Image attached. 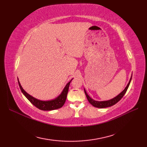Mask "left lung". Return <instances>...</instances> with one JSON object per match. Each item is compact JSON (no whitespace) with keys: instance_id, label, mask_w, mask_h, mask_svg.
<instances>
[{"instance_id":"8db88e82","label":"left lung","mask_w":147,"mask_h":147,"mask_svg":"<svg viewBox=\"0 0 147 147\" xmlns=\"http://www.w3.org/2000/svg\"><path fill=\"white\" fill-rule=\"evenodd\" d=\"M131 78H132V76H131V77L130 78L129 82V83L127 84V86L125 88V89H124V90L121 93H120L119 94H118L117 96L115 97V98L111 99V100H106V101H96V100H94L92 99L91 97L88 95V94L86 93L85 90H84V93H85L86 96L87 97V99L89 101V102H90V103L92 105L95 107L100 108V109L101 108L109 107H111V106L115 105V104H117L118 101H119L120 100H121V99L123 97V96L125 94L126 92L127 91V88H128L129 86V84L131 83Z\"/></svg>"}]
</instances>
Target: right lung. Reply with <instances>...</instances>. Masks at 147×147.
Returning a JSON list of instances; mask_svg holds the SVG:
<instances>
[{
  "mask_svg": "<svg viewBox=\"0 0 147 147\" xmlns=\"http://www.w3.org/2000/svg\"><path fill=\"white\" fill-rule=\"evenodd\" d=\"M18 84H19L21 91L23 93V94L26 96V98H27L34 106L36 107H37L40 110H46V111L56 110L62 107L64 105L67 98V93H68L70 83L71 82V81H70L67 84H66L64 90L63 91V92H62L61 94L57 97V98L51 100L43 101V100H40L35 99L32 96H31L29 94H28V93L23 90V88L21 86V84L19 82L18 79Z\"/></svg>",
  "mask_w": 147,
  "mask_h": 147,
  "instance_id": "add662e5",
  "label": "right lung"
}]
</instances>
